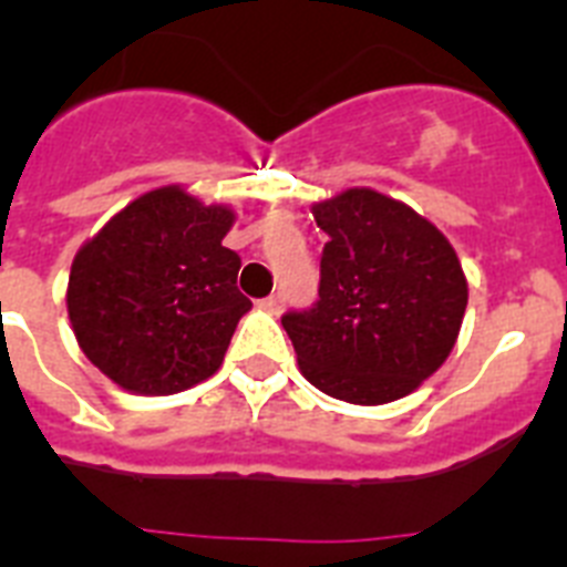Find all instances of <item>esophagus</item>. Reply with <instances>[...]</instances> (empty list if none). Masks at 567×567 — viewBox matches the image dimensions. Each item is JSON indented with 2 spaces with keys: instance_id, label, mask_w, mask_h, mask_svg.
<instances>
[{
  "instance_id": "34e87169",
  "label": "esophagus",
  "mask_w": 567,
  "mask_h": 567,
  "mask_svg": "<svg viewBox=\"0 0 567 567\" xmlns=\"http://www.w3.org/2000/svg\"><path fill=\"white\" fill-rule=\"evenodd\" d=\"M260 309L269 315H280V309H284V295H269V298L260 300Z\"/></svg>"
}]
</instances>
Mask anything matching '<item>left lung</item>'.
<instances>
[{
  "label": "left lung",
  "instance_id": "1",
  "mask_svg": "<svg viewBox=\"0 0 567 567\" xmlns=\"http://www.w3.org/2000/svg\"><path fill=\"white\" fill-rule=\"evenodd\" d=\"M329 235L318 303L280 318L300 374L329 398L380 405L412 394L457 343L468 280L443 233L409 204L352 187L312 204Z\"/></svg>",
  "mask_w": 567,
  "mask_h": 567
}]
</instances>
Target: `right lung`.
<instances>
[{"label":"right lung","instance_id":"1","mask_svg":"<svg viewBox=\"0 0 567 567\" xmlns=\"http://www.w3.org/2000/svg\"><path fill=\"white\" fill-rule=\"evenodd\" d=\"M235 224L178 184L115 213L70 267L68 315L82 352L133 394H175L213 378L238 320L240 258L221 244Z\"/></svg>","mask_w":567,"mask_h":567}]
</instances>
